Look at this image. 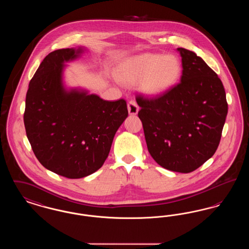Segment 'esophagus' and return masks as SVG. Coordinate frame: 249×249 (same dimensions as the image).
Masks as SVG:
<instances>
[{"label":"esophagus","mask_w":249,"mask_h":249,"mask_svg":"<svg viewBox=\"0 0 249 249\" xmlns=\"http://www.w3.org/2000/svg\"><path fill=\"white\" fill-rule=\"evenodd\" d=\"M128 111L130 115H136L139 111V107L134 100H130L128 104Z\"/></svg>","instance_id":"esophagus-1"}]
</instances>
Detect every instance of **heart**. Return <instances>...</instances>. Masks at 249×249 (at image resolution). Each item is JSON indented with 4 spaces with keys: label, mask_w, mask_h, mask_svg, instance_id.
<instances>
[{
    "label": "heart",
    "mask_w": 249,
    "mask_h": 249,
    "mask_svg": "<svg viewBox=\"0 0 249 249\" xmlns=\"http://www.w3.org/2000/svg\"><path fill=\"white\" fill-rule=\"evenodd\" d=\"M181 73V62L172 54L142 53L125 60L119 73L121 82H137L142 92L158 97L169 90Z\"/></svg>",
    "instance_id": "heart-1"
}]
</instances>
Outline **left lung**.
<instances>
[{"label":"left lung","instance_id":"8db88e82","mask_svg":"<svg viewBox=\"0 0 249 249\" xmlns=\"http://www.w3.org/2000/svg\"><path fill=\"white\" fill-rule=\"evenodd\" d=\"M180 82L165 93L136 98L148 152L159 165L190 173L215 152L228 114L223 84L194 52L179 48Z\"/></svg>","mask_w":249,"mask_h":249}]
</instances>
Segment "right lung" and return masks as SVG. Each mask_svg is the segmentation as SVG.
Listing matches in <instances>:
<instances>
[{"instance_id": "add662e5", "label": "right lung", "mask_w": 249, "mask_h": 249, "mask_svg": "<svg viewBox=\"0 0 249 249\" xmlns=\"http://www.w3.org/2000/svg\"><path fill=\"white\" fill-rule=\"evenodd\" d=\"M87 49H58L41 62L29 84L24 125L40 163L64 178H82L105 163L120 125L126 101L110 102L80 88H67L65 63Z\"/></svg>"}]
</instances>
